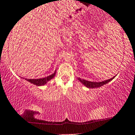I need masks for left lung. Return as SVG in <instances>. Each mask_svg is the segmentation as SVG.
I'll use <instances>...</instances> for the list:
<instances>
[{
    "label": "left lung",
    "instance_id": "obj_1",
    "mask_svg": "<svg viewBox=\"0 0 135 135\" xmlns=\"http://www.w3.org/2000/svg\"><path fill=\"white\" fill-rule=\"evenodd\" d=\"M114 77L112 78H110L109 79H107V80L102 81V82H98V83L91 82V81H86L85 80V79H81V78H78V79L79 80V81H80V82L82 83L83 85H84L86 87L90 89H93V88H96V87H100L102 86H103V85L107 84V83H109V81L113 80Z\"/></svg>",
    "mask_w": 135,
    "mask_h": 135
}]
</instances>
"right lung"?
<instances>
[{
    "label": "right lung",
    "mask_w": 135,
    "mask_h": 135,
    "mask_svg": "<svg viewBox=\"0 0 135 135\" xmlns=\"http://www.w3.org/2000/svg\"><path fill=\"white\" fill-rule=\"evenodd\" d=\"M56 70L55 71V72L52 75L48 76L45 77V78H40V79H25L26 80H27V81H29L32 84H35L36 86H43L45 84H46L48 82L49 80H51V79H52L55 76V75L56 73Z\"/></svg>",
    "instance_id": "1"
}]
</instances>
